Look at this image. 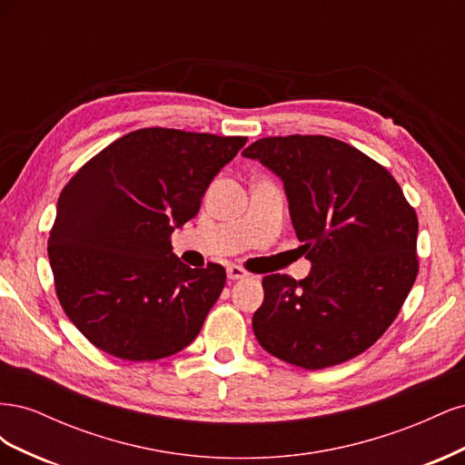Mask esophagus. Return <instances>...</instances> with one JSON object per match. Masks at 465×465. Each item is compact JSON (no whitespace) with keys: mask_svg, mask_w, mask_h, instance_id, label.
Listing matches in <instances>:
<instances>
[{"mask_svg":"<svg viewBox=\"0 0 465 465\" xmlns=\"http://www.w3.org/2000/svg\"><path fill=\"white\" fill-rule=\"evenodd\" d=\"M227 277H229L231 281H238V279L248 277V272H244L242 267H238V265H229V267H227Z\"/></svg>","mask_w":465,"mask_h":465,"instance_id":"34e87169","label":"esophagus"}]
</instances>
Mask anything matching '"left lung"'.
Wrapping results in <instances>:
<instances>
[{"mask_svg":"<svg viewBox=\"0 0 465 465\" xmlns=\"http://www.w3.org/2000/svg\"><path fill=\"white\" fill-rule=\"evenodd\" d=\"M242 157L283 182L301 252L312 262L302 281L263 277V302L252 318L256 340L308 371L361 355L415 283V209L384 166L340 139L263 137Z\"/></svg>","mask_w":465,"mask_h":465,"instance_id":"8db88e82","label":"left lung"}]
</instances>
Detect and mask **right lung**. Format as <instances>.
Instances as JSON below:
<instances>
[{
	"label": "right lung",
	"mask_w": 465,
	"mask_h": 465,
	"mask_svg": "<svg viewBox=\"0 0 465 465\" xmlns=\"http://www.w3.org/2000/svg\"><path fill=\"white\" fill-rule=\"evenodd\" d=\"M246 142L135 130L67 182L48 258L62 308L94 347L125 361H157L198 337L227 273L217 263H182L171 234L198 215L211 180Z\"/></svg>",
	"instance_id": "1"
}]
</instances>
